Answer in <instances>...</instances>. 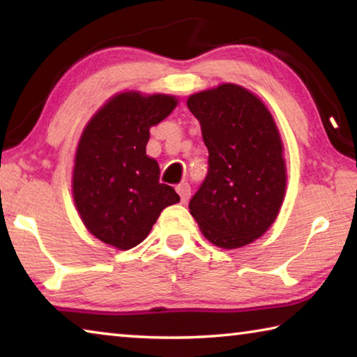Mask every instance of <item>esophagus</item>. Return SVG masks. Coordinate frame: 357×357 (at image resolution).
<instances>
[{
    "label": "esophagus",
    "instance_id": "1",
    "mask_svg": "<svg viewBox=\"0 0 357 357\" xmlns=\"http://www.w3.org/2000/svg\"><path fill=\"white\" fill-rule=\"evenodd\" d=\"M176 192L179 193V197H181V202L185 203L187 200H189V197H190V185L187 184V183L179 184V185L176 187Z\"/></svg>",
    "mask_w": 357,
    "mask_h": 357
}]
</instances>
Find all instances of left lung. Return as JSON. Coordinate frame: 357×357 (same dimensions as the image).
<instances>
[{
  "label": "left lung",
  "instance_id": "left-lung-1",
  "mask_svg": "<svg viewBox=\"0 0 357 357\" xmlns=\"http://www.w3.org/2000/svg\"><path fill=\"white\" fill-rule=\"evenodd\" d=\"M187 107L209 153L190 214L214 245L239 249L268 231L285 198L280 132L263 100L234 83L192 94Z\"/></svg>",
  "mask_w": 357,
  "mask_h": 357
}]
</instances>
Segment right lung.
Here are the masks:
<instances>
[{
    "label": "right lung",
    "instance_id": "1",
    "mask_svg": "<svg viewBox=\"0 0 357 357\" xmlns=\"http://www.w3.org/2000/svg\"><path fill=\"white\" fill-rule=\"evenodd\" d=\"M178 105L170 94H114L84 126L77 144L72 195L89 233L118 250L148 236L162 211L179 202L159 183V164L146 155L149 129Z\"/></svg>",
    "mask_w": 357,
    "mask_h": 357
}]
</instances>
